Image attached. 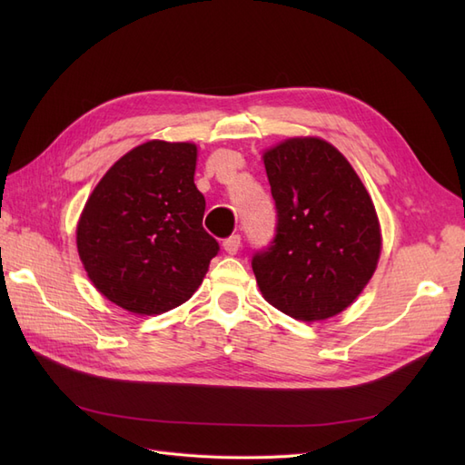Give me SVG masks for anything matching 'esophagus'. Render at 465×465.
I'll return each instance as SVG.
<instances>
[{"label":"esophagus","mask_w":465,"mask_h":465,"mask_svg":"<svg viewBox=\"0 0 465 465\" xmlns=\"http://www.w3.org/2000/svg\"><path fill=\"white\" fill-rule=\"evenodd\" d=\"M223 248H224V252H227L229 256H234L238 250H241V236L238 234H232V236H229L227 241L223 242Z\"/></svg>","instance_id":"esophagus-1"}]
</instances>
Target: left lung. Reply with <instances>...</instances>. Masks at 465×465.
I'll return each instance as SVG.
<instances>
[{
    "label": "left lung",
    "mask_w": 465,
    "mask_h": 465,
    "mask_svg": "<svg viewBox=\"0 0 465 465\" xmlns=\"http://www.w3.org/2000/svg\"><path fill=\"white\" fill-rule=\"evenodd\" d=\"M262 159L277 207L275 241L252 260L263 299L301 322L337 316L369 285L382 252L371 193L322 137H289Z\"/></svg>",
    "instance_id": "1"
}]
</instances>
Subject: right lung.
<instances>
[{"label":"right lung","mask_w":465,"mask_h":465,"mask_svg":"<svg viewBox=\"0 0 465 465\" xmlns=\"http://www.w3.org/2000/svg\"><path fill=\"white\" fill-rule=\"evenodd\" d=\"M198 145L151 139L112 164L83 207L75 241L94 289L139 316L184 304L219 244L193 184Z\"/></svg>","instance_id":"1"}]
</instances>
